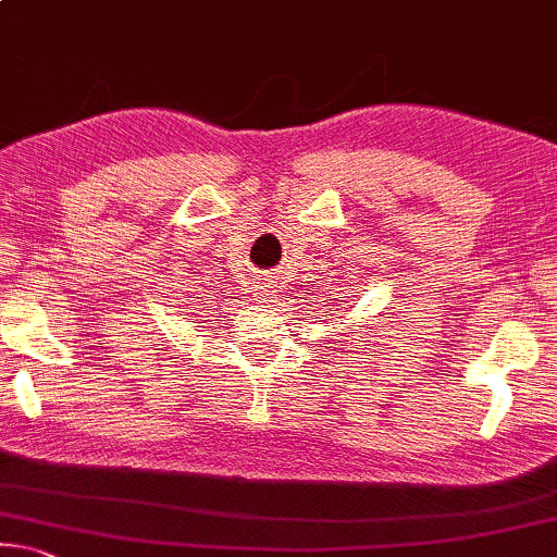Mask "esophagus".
I'll return each mask as SVG.
<instances>
[{
  "label": "esophagus",
  "instance_id": "esophagus-1",
  "mask_svg": "<svg viewBox=\"0 0 557 557\" xmlns=\"http://www.w3.org/2000/svg\"><path fill=\"white\" fill-rule=\"evenodd\" d=\"M260 289L264 297H275L277 295V280L272 275H262L260 277Z\"/></svg>",
  "mask_w": 557,
  "mask_h": 557
}]
</instances>
